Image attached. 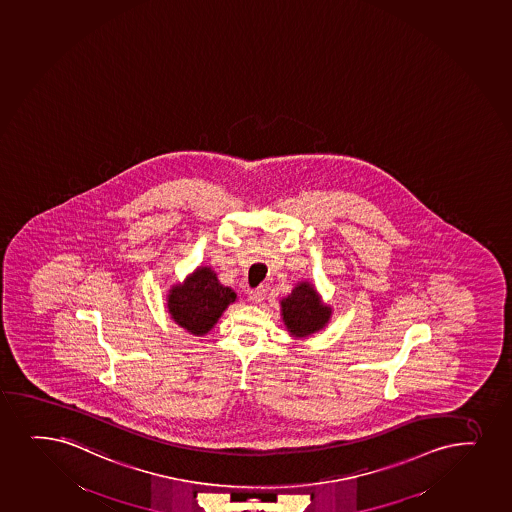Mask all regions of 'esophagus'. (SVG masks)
Wrapping results in <instances>:
<instances>
[{"instance_id": "obj_1", "label": "esophagus", "mask_w": 512, "mask_h": 512, "mask_svg": "<svg viewBox=\"0 0 512 512\" xmlns=\"http://www.w3.org/2000/svg\"><path fill=\"white\" fill-rule=\"evenodd\" d=\"M266 297V290L263 287L254 288L249 292V300L253 302V304H261Z\"/></svg>"}]
</instances>
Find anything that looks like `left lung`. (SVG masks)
Here are the masks:
<instances>
[{
	"label": "left lung",
	"instance_id": "obj_1",
	"mask_svg": "<svg viewBox=\"0 0 512 512\" xmlns=\"http://www.w3.org/2000/svg\"><path fill=\"white\" fill-rule=\"evenodd\" d=\"M331 314V306L324 304L316 285L307 280L295 283L292 292L280 300L283 326L295 340L309 338L326 328Z\"/></svg>",
	"mask_w": 512,
	"mask_h": 512
}]
</instances>
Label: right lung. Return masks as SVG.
<instances>
[{
    "label": "right lung",
    "mask_w": 512,
    "mask_h": 512,
    "mask_svg": "<svg viewBox=\"0 0 512 512\" xmlns=\"http://www.w3.org/2000/svg\"><path fill=\"white\" fill-rule=\"evenodd\" d=\"M235 300L237 294L220 283L212 266H198L183 282L172 285L165 306L177 326L189 335L205 336Z\"/></svg>",
    "instance_id": "add662e5"
}]
</instances>
